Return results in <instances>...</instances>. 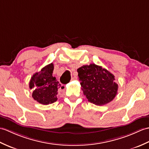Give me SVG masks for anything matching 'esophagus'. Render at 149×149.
<instances>
[{"mask_svg":"<svg viewBox=\"0 0 149 149\" xmlns=\"http://www.w3.org/2000/svg\"><path fill=\"white\" fill-rule=\"evenodd\" d=\"M77 74H74V77H72L71 78V80H77Z\"/></svg>","mask_w":149,"mask_h":149,"instance_id":"1","label":"esophagus"}]
</instances>
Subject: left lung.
Listing matches in <instances>:
<instances>
[{"label": "left lung", "instance_id": "8db88e82", "mask_svg": "<svg viewBox=\"0 0 149 149\" xmlns=\"http://www.w3.org/2000/svg\"><path fill=\"white\" fill-rule=\"evenodd\" d=\"M81 90L89 102L102 106L113 100L117 94L118 85L113 74L101 66L91 64L77 69Z\"/></svg>", "mask_w": 149, "mask_h": 149}]
</instances>
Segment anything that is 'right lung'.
<instances>
[{
  "label": "right lung",
  "instance_id": "add662e5",
  "mask_svg": "<svg viewBox=\"0 0 149 149\" xmlns=\"http://www.w3.org/2000/svg\"><path fill=\"white\" fill-rule=\"evenodd\" d=\"M54 69L53 63L46 65L41 71L34 74L29 82V88H34L32 97L42 104H52L57 100L58 89L61 85L52 76Z\"/></svg>",
  "mask_w": 149,
  "mask_h": 149
}]
</instances>
